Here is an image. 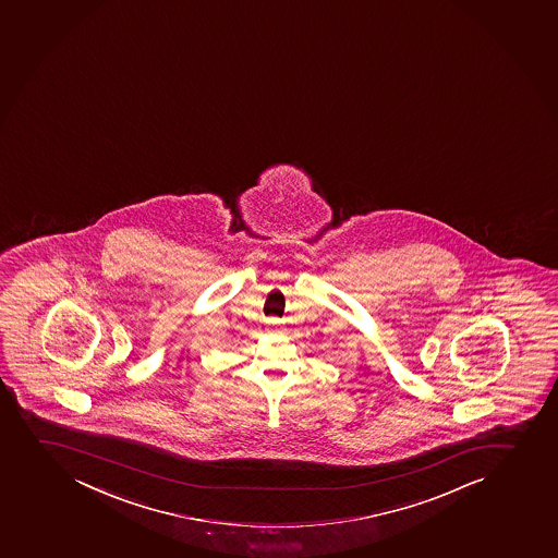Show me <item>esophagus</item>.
I'll list each match as a JSON object with an SVG mask.
<instances>
[{
    "mask_svg": "<svg viewBox=\"0 0 558 558\" xmlns=\"http://www.w3.org/2000/svg\"><path fill=\"white\" fill-rule=\"evenodd\" d=\"M278 323V320H276V318H270V324H276Z\"/></svg>",
    "mask_w": 558,
    "mask_h": 558,
    "instance_id": "34e87169",
    "label": "esophagus"
}]
</instances>
